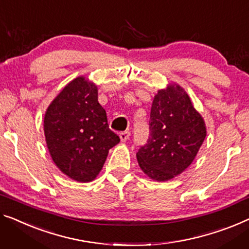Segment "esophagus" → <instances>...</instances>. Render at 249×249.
<instances>
[{
    "label": "esophagus",
    "instance_id": "obj_1",
    "mask_svg": "<svg viewBox=\"0 0 249 249\" xmlns=\"http://www.w3.org/2000/svg\"><path fill=\"white\" fill-rule=\"evenodd\" d=\"M129 136H131V133H129L128 131H124V132L120 133V137H121V140L123 141V142L127 141L129 139Z\"/></svg>",
    "mask_w": 249,
    "mask_h": 249
}]
</instances>
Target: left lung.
Instances as JSON below:
<instances>
[{
  "label": "left lung",
  "mask_w": 249,
  "mask_h": 249,
  "mask_svg": "<svg viewBox=\"0 0 249 249\" xmlns=\"http://www.w3.org/2000/svg\"><path fill=\"white\" fill-rule=\"evenodd\" d=\"M150 135L139 148L137 161L151 179L179 176L195 160L206 137V126L180 86L159 90L152 104Z\"/></svg>",
  "instance_id": "obj_1"
}]
</instances>
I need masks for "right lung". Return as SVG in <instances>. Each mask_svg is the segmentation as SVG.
Returning a JSON list of instances; mask_svg holds the SVG:
<instances>
[{"instance_id": "right-lung-1", "label": "right lung", "mask_w": 249, "mask_h": 249, "mask_svg": "<svg viewBox=\"0 0 249 249\" xmlns=\"http://www.w3.org/2000/svg\"><path fill=\"white\" fill-rule=\"evenodd\" d=\"M44 135L55 165L79 182L94 180L120 142L98 103L97 87L84 77L67 85L48 107Z\"/></svg>"}]
</instances>
